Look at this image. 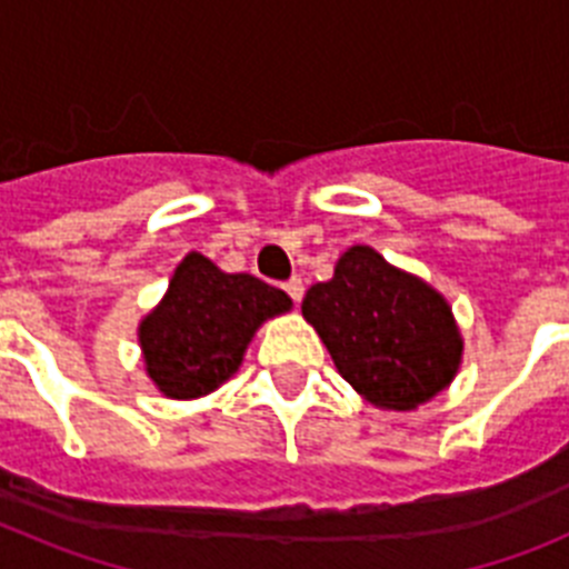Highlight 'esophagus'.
Here are the masks:
<instances>
[{
  "mask_svg": "<svg viewBox=\"0 0 569 569\" xmlns=\"http://www.w3.org/2000/svg\"><path fill=\"white\" fill-rule=\"evenodd\" d=\"M284 293H288L290 299H293L296 305H299L301 296H305V281H301L299 276H293V279H288V281H284Z\"/></svg>",
  "mask_w": 569,
  "mask_h": 569,
  "instance_id": "1",
  "label": "esophagus"
}]
</instances>
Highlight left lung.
Masks as SVG:
<instances>
[{
  "instance_id": "1",
  "label": "left lung",
  "mask_w": 569,
  "mask_h": 569,
  "mask_svg": "<svg viewBox=\"0 0 569 569\" xmlns=\"http://www.w3.org/2000/svg\"><path fill=\"white\" fill-rule=\"evenodd\" d=\"M341 379L390 410H413L453 381L461 336L430 284L356 244L301 301Z\"/></svg>"
}]
</instances>
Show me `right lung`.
Wrapping results in <instances>:
<instances>
[{
    "mask_svg": "<svg viewBox=\"0 0 569 569\" xmlns=\"http://www.w3.org/2000/svg\"><path fill=\"white\" fill-rule=\"evenodd\" d=\"M284 310V290L250 273H222L202 253H188L162 305L139 328L148 376L170 399L210 393L239 370L261 321Z\"/></svg>",
    "mask_w": 569,
    "mask_h": 569,
    "instance_id": "right-lung-1",
    "label": "right lung"
}]
</instances>
